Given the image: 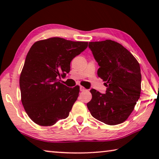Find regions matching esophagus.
<instances>
[{"mask_svg": "<svg viewBox=\"0 0 159 159\" xmlns=\"http://www.w3.org/2000/svg\"><path fill=\"white\" fill-rule=\"evenodd\" d=\"M80 91H84L86 90L85 88H84V87H82V86H80Z\"/></svg>", "mask_w": 159, "mask_h": 159, "instance_id": "1", "label": "esophagus"}]
</instances>
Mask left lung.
Masks as SVG:
<instances>
[{"mask_svg":"<svg viewBox=\"0 0 159 159\" xmlns=\"http://www.w3.org/2000/svg\"><path fill=\"white\" fill-rule=\"evenodd\" d=\"M88 47L100 66L98 75L107 88L105 94L91 89L92 99L87 103L88 108L95 119L106 125L122 123L140 98V64L127 49L115 41L90 42Z\"/></svg>","mask_w":159,"mask_h":159,"instance_id":"obj_1","label":"left lung"}]
</instances>
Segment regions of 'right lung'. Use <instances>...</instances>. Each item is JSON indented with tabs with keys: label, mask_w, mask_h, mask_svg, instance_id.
<instances>
[{
	"label": "right lung",
	"mask_w": 159,
	"mask_h": 159,
	"mask_svg": "<svg viewBox=\"0 0 159 159\" xmlns=\"http://www.w3.org/2000/svg\"><path fill=\"white\" fill-rule=\"evenodd\" d=\"M88 42L51 38L34 43L28 52L19 86L28 116L40 126H52L69 116L80 87L68 88L58 78L70 71V63L88 47Z\"/></svg>",
	"instance_id": "add662e5"
}]
</instances>
